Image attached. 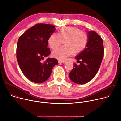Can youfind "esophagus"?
<instances>
[{
  "label": "esophagus",
  "mask_w": 121,
  "mask_h": 121,
  "mask_svg": "<svg viewBox=\"0 0 121 121\" xmlns=\"http://www.w3.org/2000/svg\"><path fill=\"white\" fill-rule=\"evenodd\" d=\"M65 62V60H58V62L59 63H64Z\"/></svg>",
  "instance_id": "obj_1"
}]
</instances>
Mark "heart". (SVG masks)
<instances>
[{
  "instance_id": "1",
  "label": "heart",
  "mask_w": 121,
  "mask_h": 121,
  "mask_svg": "<svg viewBox=\"0 0 121 121\" xmlns=\"http://www.w3.org/2000/svg\"><path fill=\"white\" fill-rule=\"evenodd\" d=\"M63 41L64 45L52 52L53 57L64 60L71 53L77 55L86 48L88 37L85 33L75 27L69 26L61 28L58 33H53L48 39V44L52 50L59 47Z\"/></svg>"
}]
</instances>
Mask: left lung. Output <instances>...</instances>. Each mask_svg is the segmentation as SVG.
<instances>
[{
	"label": "left lung",
	"instance_id": "1",
	"mask_svg": "<svg viewBox=\"0 0 121 121\" xmlns=\"http://www.w3.org/2000/svg\"><path fill=\"white\" fill-rule=\"evenodd\" d=\"M88 42L86 48L76 59L80 63H74V67L69 73L70 80L74 82L83 84L93 79L99 69L104 55L103 42L101 37L96 32L88 33Z\"/></svg>",
	"mask_w": 121,
	"mask_h": 121
}]
</instances>
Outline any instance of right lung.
<instances>
[{
    "label": "right lung",
    "mask_w": 121,
    "mask_h": 121,
    "mask_svg": "<svg viewBox=\"0 0 121 121\" xmlns=\"http://www.w3.org/2000/svg\"><path fill=\"white\" fill-rule=\"evenodd\" d=\"M55 26L46 24H37L28 29L19 38L16 48V57L20 68L30 81L40 83L46 81L52 69L58 64L56 58L42 60L51 53L48 39L55 30Z\"/></svg>",
    "instance_id": "1"
}]
</instances>
